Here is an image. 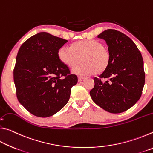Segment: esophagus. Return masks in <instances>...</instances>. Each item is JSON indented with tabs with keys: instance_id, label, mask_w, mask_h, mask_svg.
I'll use <instances>...</instances> for the list:
<instances>
[{
	"instance_id": "obj_1",
	"label": "esophagus",
	"mask_w": 153,
	"mask_h": 153,
	"mask_svg": "<svg viewBox=\"0 0 153 153\" xmlns=\"http://www.w3.org/2000/svg\"><path fill=\"white\" fill-rule=\"evenodd\" d=\"M84 79V77H83V76H78V82H79L82 81V80Z\"/></svg>"
}]
</instances>
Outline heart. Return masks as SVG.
Instances as JSON below:
<instances>
[{"label": "heart", "mask_w": 153, "mask_h": 153, "mask_svg": "<svg viewBox=\"0 0 153 153\" xmlns=\"http://www.w3.org/2000/svg\"><path fill=\"white\" fill-rule=\"evenodd\" d=\"M58 57L69 68H74L82 61L81 65L73 70L75 74L81 75L102 73L110 62L108 51L102 43L93 40L77 41L72 44L70 48L62 46L58 51Z\"/></svg>", "instance_id": "obj_1"}]
</instances>
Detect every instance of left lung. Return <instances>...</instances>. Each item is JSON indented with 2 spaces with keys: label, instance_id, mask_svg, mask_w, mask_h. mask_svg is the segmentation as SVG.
<instances>
[{
  "label": "left lung",
  "instance_id": "8db88e82",
  "mask_svg": "<svg viewBox=\"0 0 153 153\" xmlns=\"http://www.w3.org/2000/svg\"><path fill=\"white\" fill-rule=\"evenodd\" d=\"M110 54L107 68L97 77L90 94L93 101L111 113L124 112L140 99L145 82L144 62L132 40L122 32L107 30L98 36Z\"/></svg>",
  "mask_w": 153,
  "mask_h": 153
}]
</instances>
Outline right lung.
<instances>
[{
  "label": "right lung",
  "mask_w": 153,
  "mask_h": 153,
  "mask_svg": "<svg viewBox=\"0 0 153 153\" xmlns=\"http://www.w3.org/2000/svg\"><path fill=\"white\" fill-rule=\"evenodd\" d=\"M67 42L47 32H40L22 44L13 70L19 102L33 115L47 117L60 111L77 82L76 75L58 57Z\"/></svg>",
  "instance_id": "add662e5"
}]
</instances>
